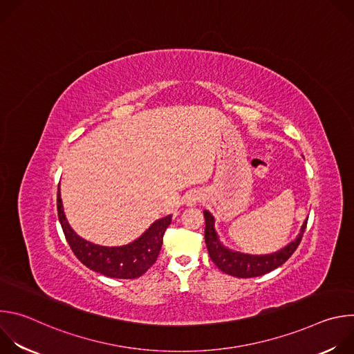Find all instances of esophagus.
Wrapping results in <instances>:
<instances>
[{"label": "esophagus", "mask_w": 354, "mask_h": 354, "mask_svg": "<svg viewBox=\"0 0 354 354\" xmlns=\"http://www.w3.org/2000/svg\"><path fill=\"white\" fill-rule=\"evenodd\" d=\"M201 200V194L198 193V192H190L186 197H185V203H186V206H190V207H193V206H196L198 201Z\"/></svg>", "instance_id": "1"}]
</instances>
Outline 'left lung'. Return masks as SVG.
Segmentation results:
<instances>
[{
    "label": "left lung",
    "instance_id": "obj_1",
    "mask_svg": "<svg viewBox=\"0 0 354 354\" xmlns=\"http://www.w3.org/2000/svg\"><path fill=\"white\" fill-rule=\"evenodd\" d=\"M205 220H206V228H205V238H206V246L209 250V255L212 261L216 263V266L231 276L235 277H257L266 274L279 266H281L298 248L302 235L306 232L307 221L301 225L299 234L294 241H291L288 245L281 248L280 250L273 252V254L266 255H250V254H242V252L232 250L227 248L221 241L220 236L214 228V217L210 212L205 210Z\"/></svg>",
    "mask_w": 354,
    "mask_h": 354
}]
</instances>
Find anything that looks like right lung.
Instances as JSON below:
<instances>
[{
    "label": "right lung",
    "instance_id": "1",
    "mask_svg": "<svg viewBox=\"0 0 354 354\" xmlns=\"http://www.w3.org/2000/svg\"><path fill=\"white\" fill-rule=\"evenodd\" d=\"M59 220L74 255L88 269L113 279H136L144 274L158 258L165 230L172 216L154 221L137 239L122 246H102L81 238L68 224L60 194L57 190Z\"/></svg>",
    "mask_w": 354,
    "mask_h": 354
}]
</instances>
